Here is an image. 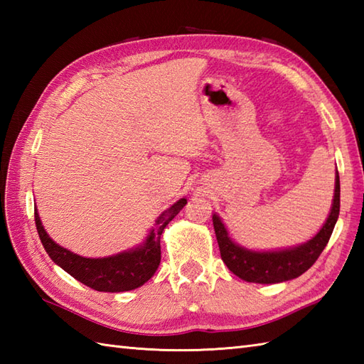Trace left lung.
<instances>
[{"label": "left lung", "mask_w": 364, "mask_h": 364, "mask_svg": "<svg viewBox=\"0 0 364 364\" xmlns=\"http://www.w3.org/2000/svg\"><path fill=\"white\" fill-rule=\"evenodd\" d=\"M339 215V175L335 176V194L328 218L310 241L280 250H250L231 239L227 227L218 214H213V225L218 237L222 261L241 280L249 283L274 284L292 280L310 269L333 233Z\"/></svg>", "instance_id": "obj_1"}]
</instances>
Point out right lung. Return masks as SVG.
<instances>
[{"label":"right lung","mask_w":364,"mask_h":364,"mask_svg":"<svg viewBox=\"0 0 364 364\" xmlns=\"http://www.w3.org/2000/svg\"><path fill=\"white\" fill-rule=\"evenodd\" d=\"M186 203L188 198H180L164 213H161L142 244L105 258H86L64 249L63 245L54 242L45 231L37 208H34V218L42 245L59 267H63L67 274L95 291L123 292L139 288L156 272L161 262L162 231Z\"/></svg>","instance_id":"obj_1"}]
</instances>
